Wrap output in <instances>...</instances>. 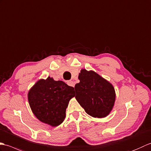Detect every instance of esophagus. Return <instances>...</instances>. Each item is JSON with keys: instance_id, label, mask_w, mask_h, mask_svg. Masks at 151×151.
Masks as SVG:
<instances>
[{"instance_id": "esophagus-1", "label": "esophagus", "mask_w": 151, "mask_h": 151, "mask_svg": "<svg viewBox=\"0 0 151 151\" xmlns=\"http://www.w3.org/2000/svg\"><path fill=\"white\" fill-rule=\"evenodd\" d=\"M67 84H68V85H69L70 86H72V87L75 86V83L72 81H70L68 82H67Z\"/></svg>"}]
</instances>
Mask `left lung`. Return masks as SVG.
<instances>
[{
  "label": "left lung",
  "instance_id": "left-lung-1",
  "mask_svg": "<svg viewBox=\"0 0 151 151\" xmlns=\"http://www.w3.org/2000/svg\"><path fill=\"white\" fill-rule=\"evenodd\" d=\"M75 85L76 99L93 118H103L112 111L116 101L114 87L93 70L81 69Z\"/></svg>",
  "mask_w": 151,
  "mask_h": 151
}]
</instances>
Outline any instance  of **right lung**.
<instances>
[{"label": "right lung", "mask_w": 151, "mask_h": 151, "mask_svg": "<svg viewBox=\"0 0 151 151\" xmlns=\"http://www.w3.org/2000/svg\"><path fill=\"white\" fill-rule=\"evenodd\" d=\"M74 88L53 78L40 79L29 89L28 99L33 114L40 122L51 126L61 124L66 117L70 100L75 96Z\"/></svg>", "instance_id": "add662e5"}]
</instances>
